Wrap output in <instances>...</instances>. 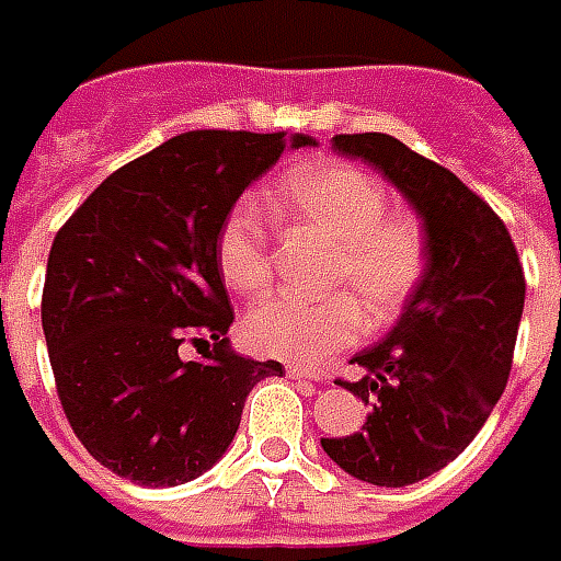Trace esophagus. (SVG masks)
Returning a JSON list of instances; mask_svg holds the SVG:
<instances>
[{
    "instance_id": "1",
    "label": "esophagus",
    "mask_w": 561,
    "mask_h": 561,
    "mask_svg": "<svg viewBox=\"0 0 561 561\" xmlns=\"http://www.w3.org/2000/svg\"><path fill=\"white\" fill-rule=\"evenodd\" d=\"M287 375L293 377V380H308V383H317V380H320L317 371H308V368H301V365H289Z\"/></svg>"
}]
</instances>
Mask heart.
Masks as SVG:
<instances>
[{
    "label": "heart",
    "mask_w": 561,
    "mask_h": 561,
    "mask_svg": "<svg viewBox=\"0 0 561 561\" xmlns=\"http://www.w3.org/2000/svg\"><path fill=\"white\" fill-rule=\"evenodd\" d=\"M274 202L293 224L335 244L320 301L272 296L244 320L250 347L317 365L356 344L371 325L392 323L426 274V232L408 214H389L387 190L347 162H317L287 174ZM217 262L229 287L260 293L272 277V248L260 208L238 202L217 232ZM366 313L363 314L362 311Z\"/></svg>",
    "instance_id": "1"
}]
</instances>
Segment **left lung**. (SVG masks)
<instances>
[{"label":"left lung","instance_id":"obj_1","mask_svg":"<svg viewBox=\"0 0 561 561\" xmlns=\"http://www.w3.org/2000/svg\"><path fill=\"white\" fill-rule=\"evenodd\" d=\"M332 150L408 198L426 232V274L387 337L351 359L363 377L341 387L371 408L363 428L320 444L351 478L408 486L453 462L502 399L526 277L499 214L444 165L383 133L335 135Z\"/></svg>","mask_w":561,"mask_h":561}]
</instances>
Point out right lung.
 <instances>
[{"instance_id": "add662e5", "label": "right lung", "mask_w": 561, "mask_h": 561, "mask_svg": "<svg viewBox=\"0 0 561 561\" xmlns=\"http://www.w3.org/2000/svg\"><path fill=\"white\" fill-rule=\"evenodd\" d=\"M311 135L198 129L105 178L54 238L42 293L62 411L93 459L178 486L229 450L248 392L280 377L229 347L217 232L238 196ZM214 346L184 360L183 341Z\"/></svg>"}]
</instances>
